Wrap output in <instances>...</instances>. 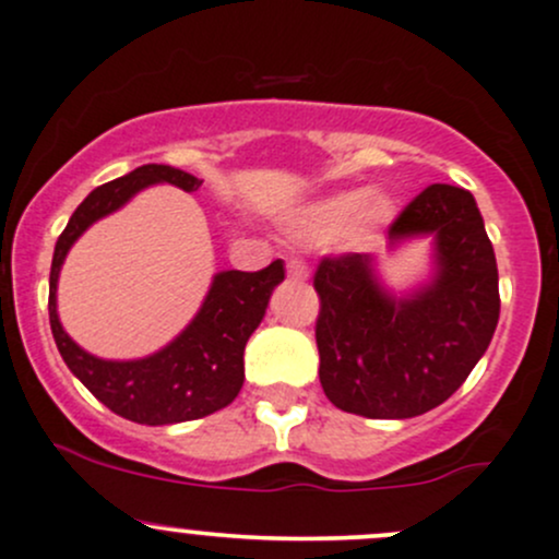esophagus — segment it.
I'll return each instance as SVG.
<instances>
[{"label": "esophagus", "mask_w": 559, "mask_h": 559, "mask_svg": "<svg viewBox=\"0 0 559 559\" xmlns=\"http://www.w3.org/2000/svg\"><path fill=\"white\" fill-rule=\"evenodd\" d=\"M286 273H289V278L305 281L308 278V264H305L302 260H289L286 262Z\"/></svg>", "instance_id": "1"}]
</instances>
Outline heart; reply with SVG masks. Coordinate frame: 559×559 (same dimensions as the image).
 <instances>
[{
	"mask_svg": "<svg viewBox=\"0 0 559 559\" xmlns=\"http://www.w3.org/2000/svg\"><path fill=\"white\" fill-rule=\"evenodd\" d=\"M393 205L385 195L367 190H343L308 205L292 225V235L305 243H329L348 233L350 243L364 246L391 219Z\"/></svg>",
	"mask_w": 559,
	"mask_h": 559,
	"instance_id": "b5f03b06",
	"label": "heart"
}]
</instances>
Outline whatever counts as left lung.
Wrapping results in <instances>:
<instances>
[{
	"label": "left lung",
	"instance_id": "1",
	"mask_svg": "<svg viewBox=\"0 0 559 559\" xmlns=\"http://www.w3.org/2000/svg\"><path fill=\"white\" fill-rule=\"evenodd\" d=\"M433 235L437 273L415 295L380 284L369 254L324 257L313 275L319 378L326 399L364 418H415L448 402L496 332V251L468 190L431 185L388 227L391 246Z\"/></svg>",
	"mask_w": 559,
	"mask_h": 559
}]
</instances>
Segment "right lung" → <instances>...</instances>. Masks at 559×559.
<instances>
[{"instance_id": "right-lung-1", "label": "right lung", "mask_w": 559, "mask_h": 559, "mask_svg": "<svg viewBox=\"0 0 559 559\" xmlns=\"http://www.w3.org/2000/svg\"><path fill=\"white\" fill-rule=\"evenodd\" d=\"M179 187L195 192L203 185L192 174L171 166H141L96 187L78 205L67 230L58 235L50 267V329L58 354L63 356L74 378L102 404L120 418L141 426H168V423L198 420L216 409L227 407L243 385V348L251 332L260 326L267 299L284 281V262L275 260L257 273L222 270L214 275L209 295L190 326L160 348L157 354L133 358V361H107L82 350L58 321V273L69 249L87 227L102 216L126 205L139 190L150 185Z\"/></svg>"}]
</instances>
